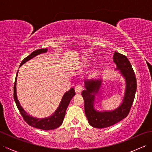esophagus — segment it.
<instances>
[{
	"mask_svg": "<svg viewBox=\"0 0 152 152\" xmlns=\"http://www.w3.org/2000/svg\"><path fill=\"white\" fill-rule=\"evenodd\" d=\"M83 89V88L82 85L79 84L75 87V91L76 93H80L82 91Z\"/></svg>",
	"mask_w": 152,
	"mask_h": 152,
	"instance_id": "1",
	"label": "esophagus"
}]
</instances>
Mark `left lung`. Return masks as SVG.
<instances>
[{
  "instance_id": "8db88e82",
  "label": "left lung",
  "mask_w": 152,
  "mask_h": 152,
  "mask_svg": "<svg viewBox=\"0 0 152 152\" xmlns=\"http://www.w3.org/2000/svg\"><path fill=\"white\" fill-rule=\"evenodd\" d=\"M114 61L117 65V69L120 70L127 83L124 102L118 108L112 112H96L93 108L95 96L91 93L98 92L101 84V80L86 81V90L82 92L84 99L86 115L89 124L93 127L102 129L110 127L120 121L128 115L134 101L137 91V79L129 61L124 55L115 51Z\"/></svg>"
}]
</instances>
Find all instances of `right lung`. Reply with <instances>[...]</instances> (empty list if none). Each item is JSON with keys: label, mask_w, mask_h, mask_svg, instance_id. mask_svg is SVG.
I'll return each instance as SVG.
<instances>
[{"label": "right lung", "mask_w": 152, "mask_h": 152, "mask_svg": "<svg viewBox=\"0 0 152 152\" xmlns=\"http://www.w3.org/2000/svg\"><path fill=\"white\" fill-rule=\"evenodd\" d=\"M48 51V49L46 48H42V49H39L37 50L34 51L33 52H32L29 56L26 57L25 59L21 61L20 64L21 66L23 64L26 62V61L31 59L32 58H33L37 55L40 53H46ZM18 72L16 74V77L14 82V99L15 102L16 106L19 110V112L21 115V116L23 118L25 122L29 125L32 127H34L35 128L40 129L42 130H52L55 129L57 127H60L61 124H63V119L64 116H65V112L66 110V108L68 106L69 104V102L70 100L72 99L73 96L75 95V91H74V88H71L69 91L66 92L64 93L62 100H61L60 104L59 107L57 108V110L55 112L54 114L50 116V117L46 118H43V119H37L33 117H31L26 112L24 111V110L21 108V106L19 104V102L17 98V95H16V80H17V76H18Z\"/></svg>", "instance_id": "right-lung-1"}]
</instances>
